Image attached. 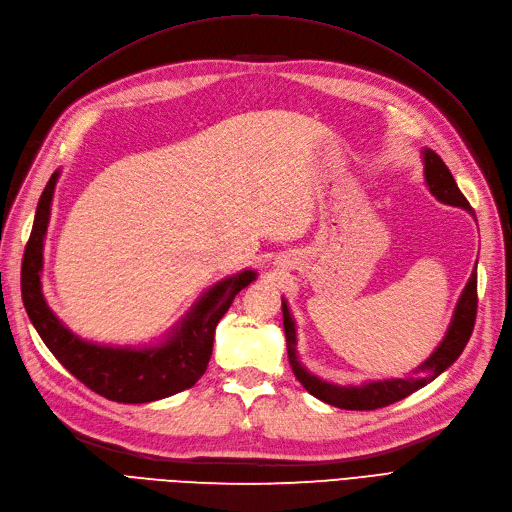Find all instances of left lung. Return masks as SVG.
Instances as JSON below:
<instances>
[{"label":"left lung","mask_w":512,"mask_h":512,"mask_svg":"<svg viewBox=\"0 0 512 512\" xmlns=\"http://www.w3.org/2000/svg\"><path fill=\"white\" fill-rule=\"evenodd\" d=\"M425 179H427L431 194L438 200H442V203L453 205V207H463L474 215L468 198L463 196L461 190L457 188L451 170L446 168V164L442 162L438 153L431 149H425ZM476 309H478V294H476V267H474L466 288H463V292H461L453 322H451V327H448L442 344L436 348V352H433L425 363L416 367L412 378L369 382L363 386H337V384L318 380L316 376L307 374V371L301 367V363L297 359V352H294V348H297L294 322L290 318L288 305L284 301L282 312H284L288 361H290L294 376H297V380L305 386V391L309 395L318 397L320 401H324V404H331L335 408H344V410H378V408L395 404V401L412 395L418 389H423L425 384L436 380L444 369H448L459 359V354L470 342V335L474 331Z\"/></svg>","instance_id":"8db88e82"}]
</instances>
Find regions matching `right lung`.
Here are the masks:
<instances>
[{"mask_svg": "<svg viewBox=\"0 0 512 512\" xmlns=\"http://www.w3.org/2000/svg\"><path fill=\"white\" fill-rule=\"evenodd\" d=\"M57 177L59 173H53L38 200L34 228L21 265L23 305L42 342L87 389L119 404H147L190 389L209 365L213 333L220 318L237 294L256 280V273L243 271L205 292L173 339L160 348L130 350L83 342L57 320L40 290L42 245Z\"/></svg>", "mask_w": 512, "mask_h": 512, "instance_id": "obj_1", "label": "right lung"}]
</instances>
